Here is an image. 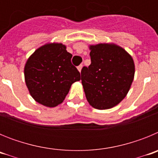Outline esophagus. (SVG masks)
Masks as SVG:
<instances>
[{
	"mask_svg": "<svg viewBox=\"0 0 158 158\" xmlns=\"http://www.w3.org/2000/svg\"><path fill=\"white\" fill-rule=\"evenodd\" d=\"M82 67H83V65H80L79 66H77V69H78V71H79V72H81V71Z\"/></svg>",
	"mask_w": 158,
	"mask_h": 158,
	"instance_id": "esophagus-1",
	"label": "esophagus"
}]
</instances>
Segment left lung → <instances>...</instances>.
I'll list each match as a JSON object with an SVG mask.
<instances>
[{
    "instance_id": "1",
    "label": "left lung",
    "mask_w": 158,
    "mask_h": 158,
    "mask_svg": "<svg viewBox=\"0 0 158 158\" xmlns=\"http://www.w3.org/2000/svg\"><path fill=\"white\" fill-rule=\"evenodd\" d=\"M91 64L81 69V83L89 104L99 110L119 104L129 92L135 76L132 57L111 43L91 45Z\"/></svg>"
}]
</instances>
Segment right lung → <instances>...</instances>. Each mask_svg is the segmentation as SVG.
I'll return each instance as SVG.
<instances>
[{"label":"right lung","instance_id":"obj_1","mask_svg":"<svg viewBox=\"0 0 158 158\" xmlns=\"http://www.w3.org/2000/svg\"><path fill=\"white\" fill-rule=\"evenodd\" d=\"M62 43H47L29 57L24 66L26 85L35 100L46 107L62 104L81 74Z\"/></svg>","mask_w":158,"mask_h":158}]
</instances>
